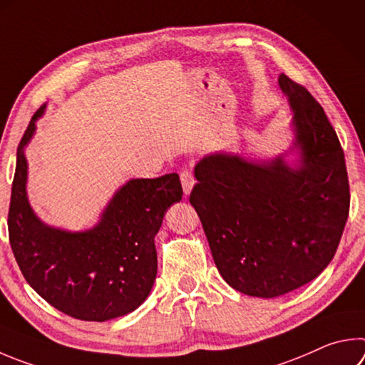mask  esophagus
I'll return each mask as SVG.
<instances>
[{
	"label": "esophagus",
	"mask_w": 365,
	"mask_h": 365,
	"mask_svg": "<svg viewBox=\"0 0 365 365\" xmlns=\"http://www.w3.org/2000/svg\"><path fill=\"white\" fill-rule=\"evenodd\" d=\"M180 180H182L183 193L188 196V195L191 193V190H193V187H195V183H196V180H195V177H193V174H191V172H190L188 169H183V170L180 172Z\"/></svg>",
	"instance_id": "esophagus-1"
}]
</instances>
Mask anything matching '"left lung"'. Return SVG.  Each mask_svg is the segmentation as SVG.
<instances>
[{
  "instance_id": "left-lung-1",
  "label": "left lung",
  "mask_w": 365,
  "mask_h": 365,
  "mask_svg": "<svg viewBox=\"0 0 365 365\" xmlns=\"http://www.w3.org/2000/svg\"><path fill=\"white\" fill-rule=\"evenodd\" d=\"M292 147L269 161L215 151L195 165L190 202L218 273L237 292L273 298L304 286L332 260L349 212L339 137L316 98L286 75ZM297 153L289 165L285 156Z\"/></svg>"
}]
</instances>
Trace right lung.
<instances>
[{
    "label": "right lung",
    "mask_w": 365,
    "mask_h": 365,
    "mask_svg": "<svg viewBox=\"0 0 365 365\" xmlns=\"http://www.w3.org/2000/svg\"><path fill=\"white\" fill-rule=\"evenodd\" d=\"M44 110L33 115L17 148L8 228L19 268L38 295L75 319L103 322L132 313L155 284V236L165 210L182 200L180 178H132L118 188L92 228L51 227L26 196L25 148Z\"/></svg>",
    "instance_id": "add662e5"
}]
</instances>
